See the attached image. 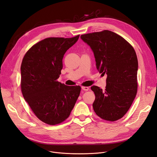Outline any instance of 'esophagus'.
Returning a JSON list of instances; mask_svg holds the SVG:
<instances>
[{"mask_svg":"<svg viewBox=\"0 0 157 157\" xmlns=\"http://www.w3.org/2000/svg\"><path fill=\"white\" fill-rule=\"evenodd\" d=\"M82 89L85 91H88L89 90V87L88 86H82Z\"/></svg>","mask_w":157,"mask_h":157,"instance_id":"esophagus-1","label":"esophagus"}]
</instances>
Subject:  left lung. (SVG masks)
Wrapping results in <instances>:
<instances>
[{
  "label": "left lung",
  "instance_id": "obj_1",
  "mask_svg": "<svg viewBox=\"0 0 157 157\" xmlns=\"http://www.w3.org/2000/svg\"><path fill=\"white\" fill-rule=\"evenodd\" d=\"M94 53L96 68L106 74L105 90L92 86L94 111L101 118L114 121L128 111L137 92L138 64L132 46L122 37L109 30L81 36Z\"/></svg>",
  "mask_w": 157,
  "mask_h": 157
}]
</instances>
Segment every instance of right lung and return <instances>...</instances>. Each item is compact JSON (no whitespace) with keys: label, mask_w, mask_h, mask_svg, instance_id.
Masks as SVG:
<instances>
[{"label":"right lung","mask_w":157,"mask_h":157,"mask_svg":"<svg viewBox=\"0 0 157 157\" xmlns=\"http://www.w3.org/2000/svg\"><path fill=\"white\" fill-rule=\"evenodd\" d=\"M79 36L72 38L49 37L29 50L21 67V90L36 117L45 124L56 125L71 114L79 96V86L57 82L63 58Z\"/></svg>","instance_id":"add662e5"}]
</instances>
